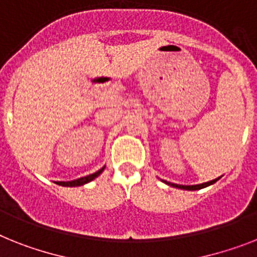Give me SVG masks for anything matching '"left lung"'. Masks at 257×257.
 I'll return each instance as SVG.
<instances>
[{
  "mask_svg": "<svg viewBox=\"0 0 257 257\" xmlns=\"http://www.w3.org/2000/svg\"><path fill=\"white\" fill-rule=\"evenodd\" d=\"M219 180V177L215 180H211V181H207V182H203V184H198V185H179V184H172V182H167L163 180V182L165 184H168V185L173 186V188H179V189H185V190H198V189H202V188H206L209 185H213L214 182H217Z\"/></svg>",
  "mask_w": 257,
  "mask_h": 257,
  "instance_id": "left-lung-1",
  "label": "left lung"
}]
</instances>
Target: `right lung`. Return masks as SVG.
<instances>
[{"mask_svg":"<svg viewBox=\"0 0 257 257\" xmlns=\"http://www.w3.org/2000/svg\"><path fill=\"white\" fill-rule=\"evenodd\" d=\"M105 169V167H102V168L99 169V171L94 172V173H92V175L89 176H85V177H80V179L77 180H72V181H59L57 182V185H61V186H80V185H84V184H88V182H90L92 180H94L95 177H98L101 173H102V171Z\"/></svg>","mask_w":257,"mask_h":257,"instance_id":"obj_1","label":"right lung"}]
</instances>
